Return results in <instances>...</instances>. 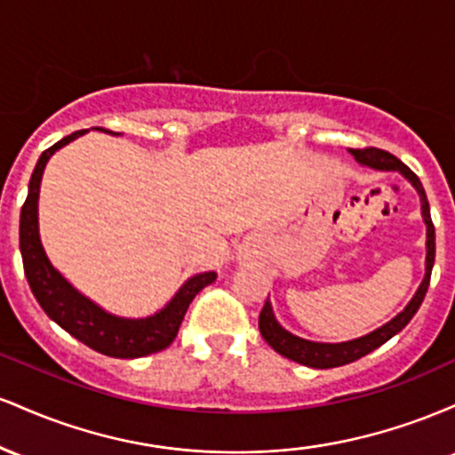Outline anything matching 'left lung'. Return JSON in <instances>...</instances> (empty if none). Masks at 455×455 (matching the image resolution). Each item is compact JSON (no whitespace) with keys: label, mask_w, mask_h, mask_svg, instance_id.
<instances>
[{"label":"left lung","mask_w":455,"mask_h":455,"mask_svg":"<svg viewBox=\"0 0 455 455\" xmlns=\"http://www.w3.org/2000/svg\"><path fill=\"white\" fill-rule=\"evenodd\" d=\"M351 154L355 156V160L359 164L370 166V169L377 171H398L415 186V190L419 192L421 198V216H424L426 222V275L421 280L419 289L417 293L412 295V299L409 301V306L400 312L398 316L391 318L389 323H385L383 327L374 329L370 331L368 336L355 338V340L348 342H338V344H327V342H310L304 340V338H297L291 331H286L284 327L275 321L274 310H271L269 299L265 301L263 310L259 315V329L260 336L265 338V342L274 348L275 353L284 355L286 359H293L297 363L310 365V368H338V365L351 363L355 359L363 357V355L372 353L374 348H379L380 344H385L389 338H394L395 333L402 331L415 312L419 310L421 301L427 293V286H430V274H432V265H435V254H436V243H435V224H432L430 218V205H427V196L424 186H421L419 177H417L404 162L395 158L394 154L389 151L379 149V148H365V149H351Z\"/></svg>","instance_id":"left-lung-1"}]
</instances>
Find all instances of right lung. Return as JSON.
<instances>
[{
    "instance_id": "add662e5",
    "label": "right lung",
    "mask_w": 455,
    "mask_h": 455,
    "mask_svg": "<svg viewBox=\"0 0 455 455\" xmlns=\"http://www.w3.org/2000/svg\"><path fill=\"white\" fill-rule=\"evenodd\" d=\"M81 134H85V130L68 134V137L57 140L53 148L44 149L34 173H31L28 198H25L23 207H20L19 224V245L20 257H23L25 278H28L31 293L38 299V304L43 306L46 316L53 318L57 325L66 329L76 340L87 344L93 351L108 355V357H145V355L162 351V348H166L175 340L188 306L195 299L198 291H203L207 284L216 280V271L192 275L177 291L169 304L148 318H122L108 315L100 306L87 299L85 295L78 293L75 286L51 265L43 243H40L38 195L46 162H49L57 149H61L70 140L81 137Z\"/></svg>"
}]
</instances>
